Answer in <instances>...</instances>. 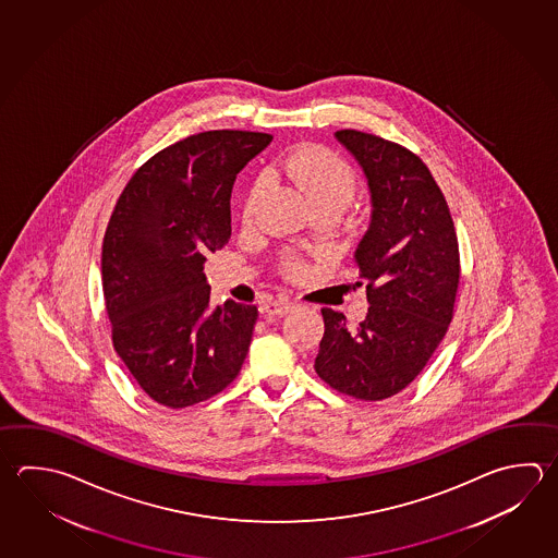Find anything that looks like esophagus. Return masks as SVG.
I'll return each mask as SVG.
<instances>
[{"label": "esophagus", "instance_id": "obj_1", "mask_svg": "<svg viewBox=\"0 0 558 558\" xmlns=\"http://www.w3.org/2000/svg\"><path fill=\"white\" fill-rule=\"evenodd\" d=\"M292 310H294V302L284 300V298L272 300V302L263 305V312L264 314H268V316H286V314L292 312Z\"/></svg>", "mask_w": 558, "mask_h": 558}]
</instances>
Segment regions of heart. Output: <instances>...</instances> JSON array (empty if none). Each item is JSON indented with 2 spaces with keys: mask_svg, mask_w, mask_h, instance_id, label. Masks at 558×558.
Returning <instances> with one entry per match:
<instances>
[{
  "mask_svg": "<svg viewBox=\"0 0 558 558\" xmlns=\"http://www.w3.org/2000/svg\"><path fill=\"white\" fill-rule=\"evenodd\" d=\"M278 169L290 179L294 185L304 191L305 197L316 205H336L343 210L353 199L355 193V171L348 161L339 158L327 147L310 146L300 147L292 154H288ZM264 195V179L258 178L246 193V199L242 205V219L251 222L258 210ZM286 270L290 274H300L304 270V264L294 256L286 260Z\"/></svg>",
  "mask_w": 558,
  "mask_h": 558,
  "instance_id": "b5f03b06",
  "label": "heart"
}]
</instances>
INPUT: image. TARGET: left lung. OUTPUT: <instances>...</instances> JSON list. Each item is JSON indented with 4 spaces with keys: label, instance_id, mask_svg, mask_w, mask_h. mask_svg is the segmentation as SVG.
Here are the masks:
<instances>
[{
    "label": "left lung",
    "instance_id": "left-lung-1",
    "mask_svg": "<svg viewBox=\"0 0 558 558\" xmlns=\"http://www.w3.org/2000/svg\"><path fill=\"white\" fill-rule=\"evenodd\" d=\"M336 137L371 193V222L355 251L368 312L351 329L343 314L322 310L326 331L314 367L353 399H389L426 367L452 322L458 236L438 183L411 149L357 130Z\"/></svg>",
    "mask_w": 558,
    "mask_h": 558
}]
</instances>
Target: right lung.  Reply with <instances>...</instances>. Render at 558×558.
I'll return each mask as SVG.
<instances>
[{
  "label": "right lung",
  "instance_id": "obj_1",
  "mask_svg": "<svg viewBox=\"0 0 558 558\" xmlns=\"http://www.w3.org/2000/svg\"><path fill=\"white\" fill-rule=\"evenodd\" d=\"M270 134L210 130L158 151L122 191L102 242L112 343L149 399L185 409L236 379L256 305H210L205 254L231 239L236 173Z\"/></svg>",
  "mask_w": 558,
  "mask_h": 558
}]
</instances>
